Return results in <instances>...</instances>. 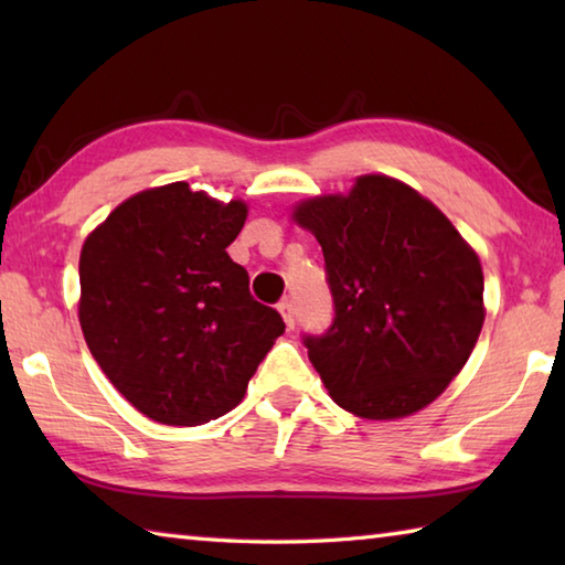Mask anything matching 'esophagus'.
Returning a JSON list of instances; mask_svg holds the SVG:
<instances>
[{"mask_svg":"<svg viewBox=\"0 0 565 565\" xmlns=\"http://www.w3.org/2000/svg\"><path fill=\"white\" fill-rule=\"evenodd\" d=\"M279 311H281V317H284V321H286V327L294 329V323H296V309H294V301H291V299H284V301H279Z\"/></svg>","mask_w":565,"mask_h":565,"instance_id":"34e87169","label":"esophagus"}]
</instances>
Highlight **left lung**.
<instances>
[{
  "label": "left lung",
  "mask_w": 565,
  "mask_h": 565,
  "mask_svg": "<svg viewBox=\"0 0 565 565\" xmlns=\"http://www.w3.org/2000/svg\"><path fill=\"white\" fill-rule=\"evenodd\" d=\"M294 218L319 238L331 327L303 333L341 408L401 418L458 376L483 327V271L454 224L406 184L361 177L349 196H319Z\"/></svg>",
  "instance_id": "8db88e82"
}]
</instances>
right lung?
Listing matches in <instances>:
<instances>
[{"instance_id":"obj_1","label":"right lung","mask_w":565,"mask_h":565,"mask_svg":"<svg viewBox=\"0 0 565 565\" xmlns=\"http://www.w3.org/2000/svg\"><path fill=\"white\" fill-rule=\"evenodd\" d=\"M246 222L186 181L141 191L82 246L79 321L92 356L141 414L199 426L244 398L281 313L248 291L226 246Z\"/></svg>"}]
</instances>
